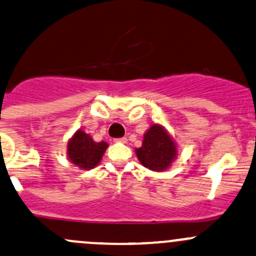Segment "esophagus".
<instances>
[{"label":"esophagus","instance_id":"obj_1","mask_svg":"<svg viewBox=\"0 0 256 256\" xmlns=\"http://www.w3.org/2000/svg\"><path fill=\"white\" fill-rule=\"evenodd\" d=\"M115 142H120V143H128V138H126V137H120V138H115Z\"/></svg>","mask_w":256,"mask_h":256}]
</instances>
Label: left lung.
I'll return each mask as SVG.
<instances>
[{
	"label": "left lung",
	"instance_id": "1",
	"mask_svg": "<svg viewBox=\"0 0 256 256\" xmlns=\"http://www.w3.org/2000/svg\"><path fill=\"white\" fill-rule=\"evenodd\" d=\"M143 166L153 171H164L176 156V146L169 134L159 125L150 126L144 134L142 147L136 150Z\"/></svg>",
	"mask_w": 256,
	"mask_h": 256
}]
</instances>
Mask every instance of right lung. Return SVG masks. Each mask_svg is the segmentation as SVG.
Listing matches in <instances>:
<instances>
[{"mask_svg":"<svg viewBox=\"0 0 256 256\" xmlns=\"http://www.w3.org/2000/svg\"><path fill=\"white\" fill-rule=\"evenodd\" d=\"M106 147V142H94L91 136L78 130L68 142V156L72 164L82 170H90L100 162Z\"/></svg>","mask_w":256,"mask_h":256,"instance_id":"obj_1","label":"right lung"}]
</instances>
